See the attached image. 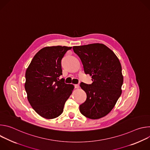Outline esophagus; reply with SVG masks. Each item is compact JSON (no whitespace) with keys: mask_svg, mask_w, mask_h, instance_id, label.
Returning <instances> with one entry per match:
<instances>
[{"mask_svg":"<svg viewBox=\"0 0 150 150\" xmlns=\"http://www.w3.org/2000/svg\"><path fill=\"white\" fill-rule=\"evenodd\" d=\"M75 88H79V84H75Z\"/></svg>","mask_w":150,"mask_h":150,"instance_id":"obj_1","label":"esophagus"}]
</instances>
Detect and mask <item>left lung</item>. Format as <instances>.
<instances>
[{
	"instance_id": "8db88e82",
	"label": "left lung",
	"mask_w": 150,
	"mask_h": 150,
	"mask_svg": "<svg viewBox=\"0 0 150 150\" xmlns=\"http://www.w3.org/2000/svg\"><path fill=\"white\" fill-rule=\"evenodd\" d=\"M86 74L93 83L81 82L87 99L79 105L81 114L91 119H98L113 109L122 94L123 76L120 62L114 52L103 44L94 43L74 46Z\"/></svg>"
}]
</instances>
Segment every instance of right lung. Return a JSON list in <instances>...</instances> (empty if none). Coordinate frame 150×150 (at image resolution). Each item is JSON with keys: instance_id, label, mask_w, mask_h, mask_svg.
I'll return each instance as SVG.
<instances>
[{"instance_id": "obj_1", "label": "right lung", "mask_w": 150, "mask_h": 150, "mask_svg": "<svg viewBox=\"0 0 150 150\" xmlns=\"http://www.w3.org/2000/svg\"><path fill=\"white\" fill-rule=\"evenodd\" d=\"M72 47L50 46L39 50L32 59L25 72V89L28 100L41 117L52 119L60 116L74 86L65 83L61 61Z\"/></svg>"}]
</instances>
